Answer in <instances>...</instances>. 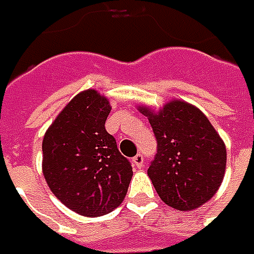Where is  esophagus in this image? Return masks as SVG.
<instances>
[{
    "mask_svg": "<svg viewBox=\"0 0 254 254\" xmlns=\"http://www.w3.org/2000/svg\"><path fill=\"white\" fill-rule=\"evenodd\" d=\"M132 165H134V168H142V165H144V157H142L141 154H137L132 158Z\"/></svg>",
    "mask_w": 254,
    "mask_h": 254,
    "instance_id": "esophagus-1",
    "label": "esophagus"
}]
</instances>
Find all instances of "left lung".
Returning a JSON list of instances; mask_svg holds the SVG:
<instances>
[{"label":"left lung","mask_w":254,"mask_h":254,"mask_svg":"<svg viewBox=\"0 0 254 254\" xmlns=\"http://www.w3.org/2000/svg\"><path fill=\"white\" fill-rule=\"evenodd\" d=\"M138 110L148 119L158 144L147 172L160 198L177 210L206 203L226 170V145L208 117L177 99L158 112L150 106H138Z\"/></svg>","instance_id":"left-lung-1"}]
</instances>
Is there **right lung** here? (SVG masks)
Segmentation results:
<instances>
[{"label": "right lung", "instance_id": "1", "mask_svg": "<svg viewBox=\"0 0 254 254\" xmlns=\"http://www.w3.org/2000/svg\"><path fill=\"white\" fill-rule=\"evenodd\" d=\"M110 102L94 89L76 94L49 126L42 141V172L54 195L76 213L96 218L124 199L131 164L104 123Z\"/></svg>", "mask_w": 254, "mask_h": 254}]
</instances>
